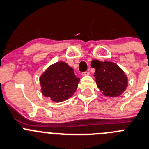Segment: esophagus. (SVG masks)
Masks as SVG:
<instances>
[{
    "mask_svg": "<svg viewBox=\"0 0 149 149\" xmlns=\"http://www.w3.org/2000/svg\"><path fill=\"white\" fill-rule=\"evenodd\" d=\"M89 74H90V72L88 71L82 73V76H87V75H89Z\"/></svg>",
    "mask_w": 149,
    "mask_h": 149,
    "instance_id": "34e87169",
    "label": "esophagus"
}]
</instances>
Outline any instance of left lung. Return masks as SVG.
<instances>
[{"label": "left lung", "instance_id": "1", "mask_svg": "<svg viewBox=\"0 0 149 149\" xmlns=\"http://www.w3.org/2000/svg\"><path fill=\"white\" fill-rule=\"evenodd\" d=\"M91 67L95 69L93 76L98 88L107 97H118L126 91L128 79L123 70L111 61L93 60Z\"/></svg>", "mask_w": 149, "mask_h": 149}]
</instances>
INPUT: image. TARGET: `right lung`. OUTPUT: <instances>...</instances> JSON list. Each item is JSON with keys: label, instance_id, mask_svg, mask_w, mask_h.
<instances>
[{"label": "right lung", "instance_id": "obj_1", "mask_svg": "<svg viewBox=\"0 0 149 149\" xmlns=\"http://www.w3.org/2000/svg\"><path fill=\"white\" fill-rule=\"evenodd\" d=\"M79 80L71 67L58 61L50 65L40 77L41 92L54 102H62L72 96Z\"/></svg>", "mask_w": 149, "mask_h": 149}]
</instances>
